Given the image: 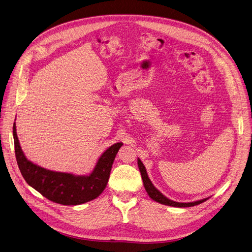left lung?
<instances>
[{"label":"left lung","mask_w":252,"mask_h":252,"mask_svg":"<svg viewBox=\"0 0 252 252\" xmlns=\"http://www.w3.org/2000/svg\"><path fill=\"white\" fill-rule=\"evenodd\" d=\"M138 166H139V169H140V172H141V175H142V179H143V182H144V187H145V189H146L147 193L149 194V196L151 198H152L153 200H155V202L159 203V204L166 205V206H170V207H176V208H188V207H193V206L202 204V203L206 202V200L209 198V197H207V198L196 200V202H192V203H178V202H174V200H171L168 197H166L164 194H162L153 186L152 181L150 180V178H149V176L147 174L145 166H144V164L142 163V161L140 159H138Z\"/></svg>","instance_id":"obj_1"}]
</instances>
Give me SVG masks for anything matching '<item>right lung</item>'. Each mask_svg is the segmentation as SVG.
Masks as SVG:
<instances>
[{
    "label": "right lung",
    "mask_w": 252,
    "mask_h": 252,
    "mask_svg": "<svg viewBox=\"0 0 252 252\" xmlns=\"http://www.w3.org/2000/svg\"><path fill=\"white\" fill-rule=\"evenodd\" d=\"M13 137L17 164L25 181L47 199L64 206L85 204L102 193L108 182L114 158L124 145L116 143L109 147L100 156L89 175H74L47 170L29 161L20 147L15 123Z\"/></svg>",
    "instance_id": "add662e5"
}]
</instances>
